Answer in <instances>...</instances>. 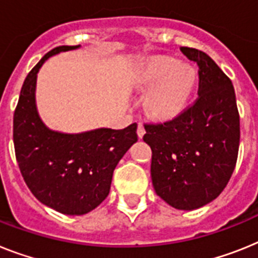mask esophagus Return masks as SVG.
I'll return each mask as SVG.
<instances>
[{
    "instance_id": "obj_1",
    "label": "esophagus",
    "mask_w": 258,
    "mask_h": 258,
    "mask_svg": "<svg viewBox=\"0 0 258 258\" xmlns=\"http://www.w3.org/2000/svg\"><path fill=\"white\" fill-rule=\"evenodd\" d=\"M144 134H146V128H144L143 123H139V124H138V136H139V139H142L143 136H144Z\"/></svg>"
}]
</instances>
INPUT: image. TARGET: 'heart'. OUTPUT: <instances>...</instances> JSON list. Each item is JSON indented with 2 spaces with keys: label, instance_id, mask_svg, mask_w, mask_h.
I'll return each instance as SVG.
<instances>
[{
  "label": "heart",
  "instance_id": "1",
  "mask_svg": "<svg viewBox=\"0 0 258 258\" xmlns=\"http://www.w3.org/2000/svg\"><path fill=\"white\" fill-rule=\"evenodd\" d=\"M196 71L189 64H178L169 56H153L134 76L140 90H148L146 111L157 119L177 115L189 99L196 82Z\"/></svg>",
  "mask_w": 258,
  "mask_h": 258
}]
</instances>
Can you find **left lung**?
Wrapping results in <instances>:
<instances>
[{
    "instance_id": "1",
    "label": "left lung",
    "mask_w": 258,
    "mask_h": 258,
    "mask_svg": "<svg viewBox=\"0 0 258 258\" xmlns=\"http://www.w3.org/2000/svg\"><path fill=\"white\" fill-rule=\"evenodd\" d=\"M198 66V98L164 123L144 124L152 149L156 194L178 210H196L219 196L235 170L240 116L232 81L207 53L181 47Z\"/></svg>"
}]
</instances>
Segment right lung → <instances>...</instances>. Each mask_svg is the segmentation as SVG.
I'll use <instances>...</instances> for the list:
<instances>
[{
	"label": "right lung",
	"mask_w": 258,
	"mask_h": 258,
	"mask_svg": "<svg viewBox=\"0 0 258 258\" xmlns=\"http://www.w3.org/2000/svg\"><path fill=\"white\" fill-rule=\"evenodd\" d=\"M79 47L60 45L43 56L23 82L13 120L15 157L26 185L43 205L67 215H84L105 201L119 160L138 142L136 123L61 134L42 122L35 103L39 69L51 56Z\"/></svg>",
	"instance_id": "1"
}]
</instances>
